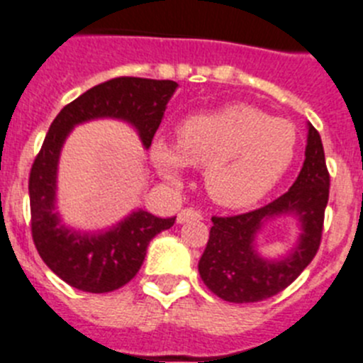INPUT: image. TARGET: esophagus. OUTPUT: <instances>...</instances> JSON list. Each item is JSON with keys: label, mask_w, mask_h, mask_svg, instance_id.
I'll use <instances>...</instances> for the list:
<instances>
[{"label": "esophagus", "mask_w": 363, "mask_h": 363, "mask_svg": "<svg viewBox=\"0 0 363 363\" xmlns=\"http://www.w3.org/2000/svg\"><path fill=\"white\" fill-rule=\"evenodd\" d=\"M201 218H202V213L199 210H195V208H184V210L177 215L179 224H184V222H189V220H201Z\"/></svg>", "instance_id": "obj_1"}]
</instances>
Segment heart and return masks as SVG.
Wrapping results in <instances>:
<instances>
[{"label": "heart", "mask_w": 363, "mask_h": 363, "mask_svg": "<svg viewBox=\"0 0 363 363\" xmlns=\"http://www.w3.org/2000/svg\"><path fill=\"white\" fill-rule=\"evenodd\" d=\"M296 130L251 104L189 117L177 146L159 139L152 157L164 179L181 181L186 164L204 168L206 191L224 208H246L282 179L296 153Z\"/></svg>", "instance_id": "1"}]
</instances>
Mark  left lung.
<instances>
[{
	"label": "left lung",
	"mask_w": 363,
	"mask_h": 363,
	"mask_svg": "<svg viewBox=\"0 0 363 363\" xmlns=\"http://www.w3.org/2000/svg\"><path fill=\"white\" fill-rule=\"evenodd\" d=\"M329 181L322 139L309 125L306 161L286 194L247 213L211 217L210 238L199 260V273L208 289L226 302L253 303L275 296L295 282L320 247ZM280 213L298 214L304 233L287 259L269 263L254 253L252 240L263 222Z\"/></svg>",
	"instance_id": "1"
}]
</instances>
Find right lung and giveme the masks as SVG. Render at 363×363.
Returning <instances> with one entry per match:
<instances>
[{
	"mask_svg": "<svg viewBox=\"0 0 363 363\" xmlns=\"http://www.w3.org/2000/svg\"><path fill=\"white\" fill-rule=\"evenodd\" d=\"M175 81L113 77L68 103L52 121L28 177L32 240L43 262L68 286L86 293H110L128 284L141 269L150 240L174 226L175 217L161 218L135 211L119 226L101 235H79L60 224L54 211L55 172L65 137L74 125L96 117L132 123L150 148L161 125Z\"/></svg>",
	"mask_w": 363,
	"mask_h": 363,
	"instance_id": "obj_1",
	"label": "right lung"
}]
</instances>
